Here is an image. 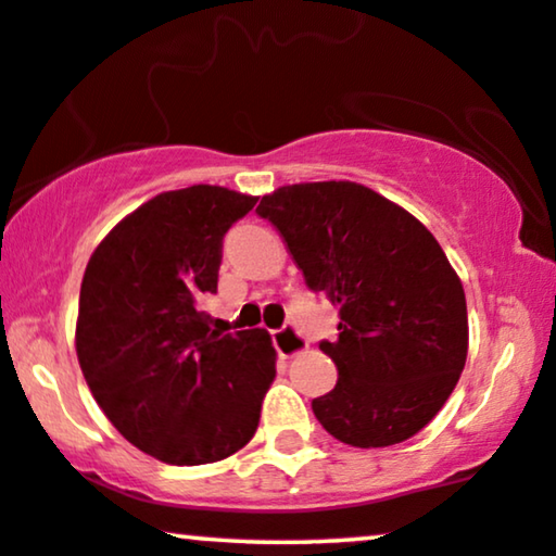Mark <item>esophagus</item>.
<instances>
[{
  "label": "esophagus",
  "mask_w": 556,
  "mask_h": 556,
  "mask_svg": "<svg viewBox=\"0 0 556 556\" xmlns=\"http://www.w3.org/2000/svg\"><path fill=\"white\" fill-rule=\"evenodd\" d=\"M273 346H276V352L280 356H286L288 359V356L301 354L308 344H306V339L301 337V331L295 329L293 324H288V326H283V329L273 331Z\"/></svg>",
  "instance_id": "1"
}]
</instances>
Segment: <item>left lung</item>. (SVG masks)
I'll list each match as a JSON object with an SVG mask.
<instances>
[{"label":"left lung","instance_id":"1","mask_svg":"<svg viewBox=\"0 0 556 556\" xmlns=\"http://www.w3.org/2000/svg\"><path fill=\"white\" fill-rule=\"evenodd\" d=\"M306 286L339 306L331 392L311 402L341 443L387 447L420 432L458 384L468 356L466 293L420 219L356 181H306L265 194Z\"/></svg>","mask_w":556,"mask_h":556}]
</instances>
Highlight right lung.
I'll use <instances>...</instances> for the list:
<instances>
[{"mask_svg":"<svg viewBox=\"0 0 556 556\" xmlns=\"http://www.w3.org/2000/svg\"><path fill=\"white\" fill-rule=\"evenodd\" d=\"M255 202L212 185L156 194L105 235L83 276V377L113 428L169 466L245 447L276 377L268 331H215L200 306L217 293L225 232Z\"/></svg>","mask_w":556,"mask_h":556,"instance_id":"right-lung-1","label":"right lung"}]
</instances>
